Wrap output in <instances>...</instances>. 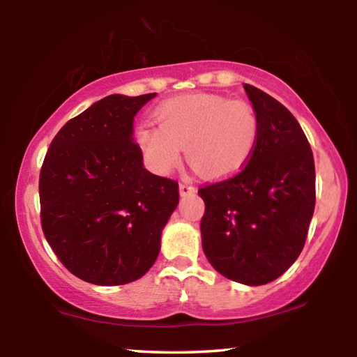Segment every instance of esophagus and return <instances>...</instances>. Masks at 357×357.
<instances>
[{
    "instance_id": "1",
    "label": "esophagus",
    "mask_w": 357,
    "mask_h": 357,
    "mask_svg": "<svg viewBox=\"0 0 357 357\" xmlns=\"http://www.w3.org/2000/svg\"><path fill=\"white\" fill-rule=\"evenodd\" d=\"M197 192V189L195 187H193L190 183H181L179 184V193L183 197H185V195H192V193H195Z\"/></svg>"
}]
</instances>
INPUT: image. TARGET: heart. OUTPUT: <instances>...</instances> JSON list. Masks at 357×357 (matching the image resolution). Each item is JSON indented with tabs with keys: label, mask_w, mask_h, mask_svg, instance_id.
<instances>
[{
	"label": "heart",
	"mask_w": 357,
	"mask_h": 357,
	"mask_svg": "<svg viewBox=\"0 0 357 357\" xmlns=\"http://www.w3.org/2000/svg\"><path fill=\"white\" fill-rule=\"evenodd\" d=\"M159 126L142 123L135 142L157 173L179 164L181 148L203 178L222 179L249 164L259 140V119L249 102L217 94H193L155 108Z\"/></svg>",
	"instance_id": "obj_1"
}]
</instances>
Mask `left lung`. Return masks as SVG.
<instances>
[{"label": "left lung", "mask_w": 357, "mask_h": 357, "mask_svg": "<svg viewBox=\"0 0 357 357\" xmlns=\"http://www.w3.org/2000/svg\"><path fill=\"white\" fill-rule=\"evenodd\" d=\"M259 119L255 153L236 176L198 190L203 252L213 268L249 287L275 280L298 259L315 209V162L296 118L252 84Z\"/></svg>", "instance_id": "8db88e82"}]
</instances>
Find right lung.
<instances>
[{
  "instance_id": "right-lung-1",
  "label": "right lung",
  "mask_w": 357,
  "mask_h": 357,
  "mask_svg": "<svg viewBox=\"0 0 357 357\" xmlns=\"http://www.w3.org/2000/svg\"><path fill=\"white\" fill-rule=\"evenodd\" d=\"M155 93L107 96L66 123L39 178L45 239L64 268L94 285L140 279L159 257L178 183L143 165L134 118Z\"/></svg>"
}]
</instances>
